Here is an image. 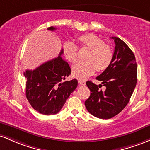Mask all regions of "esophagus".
I'll use <instances>...</instances> for the list:
<instances>
[{
  "mask_svg": "<svg viewBox=\"0 0 150 150\" xmlns=\"http://www.w3.org/2000/svg\"><path fill=\"white\" fill-rule=\"evenodd\" d=\"M78 81H79V83L81 85H85L86 84V81L84 80H82V79H79L78 80Z\"/></svg>",
  "mask_w": 150,
  "mask_h": 150,
  "instance_id": "obj_1",
  "label": "esophagus"
}]
</instances>
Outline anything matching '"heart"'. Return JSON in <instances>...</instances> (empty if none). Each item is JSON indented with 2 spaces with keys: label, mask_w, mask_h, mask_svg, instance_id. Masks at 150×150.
<instances>
[{
  "label": "heart",
  "mask_w": 150,
  "mask_h": 150,
  "mask_svg": "<svg viewBox=\"0 0 150 150\" xmlns=\"http://www.w3.org/2000/svg\"><path fill=\"white\" fill-rule=\"evenodd\" d=\"M78 40L84 47L89 48L86 60L88 62H77L72 67V74L79 79L93 74L96 69L98 71H103L111 64L113 53L111 47L97 35L88 33L79 37ZM63 54L65 59L69 62L76 61L78 54V47L76 44L67 41L63 45Z\"/></svg>",
  "instance_id": "1"
}]
</instances>
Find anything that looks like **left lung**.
<instances>
[{
  "label": "left lung",
  "mask_w": 150,
  "mask_h": 150,
  "mask_svg": "<svg viewBox=\"0 0 150 150\" xmlns=\"http://www.w3.org/2000/svg\"><path fill=\"white\" fill-rule=\"evenodd\" d=\"M115 47L110 65L96 79L106 87L105 91L91 81L86 85L91 91L85 106L91 115L109 119L120 112L128 103L137 83V67L132 50L119 38L112 37Z\"/></svg>",
  "instance_id": "8db88e82"
}]
</instances>
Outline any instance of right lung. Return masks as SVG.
Instances as JSON below:
<instances>
[{
	"label": "right lung",
	"instance_id": "obj_1",
	"mask_svg": "<svg viewBox=\"0 0 150 150\" xmlns=\"http://www.w3.org/2000/svg\"><path fill=\"white\" fill-rule=\"evenodd\" d=\"M48 30L56 28L50 27ZM63 50L57 58L40 65L34 70L27 69L26 97L32 107L40 113L50 115L58 113L70 94L76 88V79L64 81L71 74V68L62 59Z\"/></svg>",
	"mask_w": 150,
	"mask_h": 150
}]
</instances>
